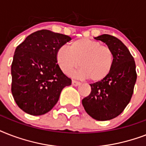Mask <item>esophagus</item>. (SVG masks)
Segmentation results:
<instances>
[{"mask_svg": "<svg viewBox=\"0 0 146 146\" xmlns=\"http://www.w3.org/2000/svg\"><path fill=\"white\" fill-rule=\"evenodd\" d=\"M72 85H73V86H80V82H77V81H76V80H72Z\"/></svg>", "mask_w": 146, "mask_h": 146, "instance_id": "1", "label": "esophagus"}]
</instances>
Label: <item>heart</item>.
<instances>
[{
	"label": "heart",
	"mask_w": 146,
	"mask_h": 146,
	"mask_svg": "<svg viewBox=\"0 0 146 146\" xmlns=\"http://www.w3.org/2000/svg\"><path fill=\"white\" fill-rule=\"evenodd\" d=\"M56 60L66 75L71 74L80 65L81 68L76 73V76L100 82L110 75L115 58L110 47L96 40L80 38L71 42L69 48L62 46L57 49Z\"/></svg>",
	"instance_id": "b5f03b06"
}]
</instances>
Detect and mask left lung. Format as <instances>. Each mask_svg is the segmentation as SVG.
<instances>
[{
    "mask_svg": "<svg viewBox=\"0 0 146 146\" xmlns=\"http://www.w3.org/2000/svg\"><path fill=\"white\" fill-rule=\"evenodd\" d=\"M95 38L112 49L115 62L106 79L90 84L91 93L82 103L90 117L103 121L115 118L123 111L133 96L137 75L133 57L120 40L107 34Z\"/></svg>",
    "mask_w": 146,
    "mask_h": 146,
    "instance_id": "1",
    "label": "left lung"
}]
</instances>
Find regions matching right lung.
I'll list each match as a JSON object with an SVG mask.
<instances>
[{
    "label": "right lung",
    "instance_id": "1",
    "mask_svg": "<svg viewBox=\"0 0 146 146\" xmlns=\"http://www.w3.org/2000/svg\"><path fill=\"white\" fill-rule=\"evenodd\" d=\"M70 40L68 35L42 29L17 47L11 65V92L26 113H48L58 102L62 89L71 85L56 60L57 49Z\"/></svg>",
    "mask_w": 146,
    "mask_h": 146
}]
</instances>
